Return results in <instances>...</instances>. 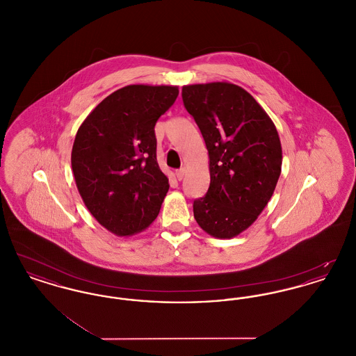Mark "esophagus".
Returning <instances> with one entry per match:
<instances>
[{
	"label": "esophagus",
	"instance_id": "34e87169",
	"mask_svg": "<svg viewBox=\"0 0 356 356\" xmlns=\"http://www.w3.org/2000/svg\"><path fill=\"white\" fill-rule=\"evenodd\" d=\"M184 175H186V170H184V168H180V170H176V177H177V180H183Z\"/></svg>",
	"mask_w": 356,
	"mask_h": 356
}]
</instances>
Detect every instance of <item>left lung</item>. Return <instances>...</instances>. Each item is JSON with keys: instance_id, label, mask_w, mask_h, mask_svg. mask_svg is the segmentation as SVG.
<instances>
[{"instance_id": "8db88e82", "label": "left lung", "mask_w": 356, "mask_h": 356, "mask_svg": "<svg viewBox=\"0 0 356 356\" xmlns=\"http://www.w3.org/2000/svg\"><path fill=\"white\" fill-rule=\"evenodd\" d=\"M181 96L209 156L211 183L205 196L193 200V216L211 236H237L257 219L277 184V131L266 111L237 85H186Z\"/></svg>"}]
</instances>
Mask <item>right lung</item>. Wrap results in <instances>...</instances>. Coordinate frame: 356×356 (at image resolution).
Listing matches in <instances>:
<instances>
[{
  "label": "right lung",
  "instance_id": "1",
  "mask_svg": "<svg viewBox=\"0 0 356 356\" xmlns=\"http://www.w3.org/2000/svg\"><path fill=\"white\" fill-rule=\"evenodd\" d=\"M177 96V86H124L77 131L72 148L76 186L93 218L118 236L141 232L160 212L170 184L157 164L154 125Z\"/></svg>",
  "mask_w": 356,
  "mask_h": 356
}]
</instances>
